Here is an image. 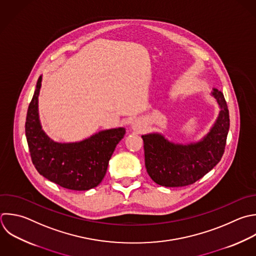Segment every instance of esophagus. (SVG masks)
Returning a JSON list of instances; mask_svg holds the SVG:
<instances>
[{"label": "esophagus", "instance_id": "1", "mask_svg": "<svg viewBox=\"0 0 256 256\" xmlns=\"http://www.w3.org/2000/svg\"><path fill=\"white\" fill-rule=\"evenodd\" d=\"M131 128H132L134 131H136V132L140 133V132L143 130V124H142V121H140L139 119L134 120V121L132 122Z\"/></svg>", "mask_w": 256, "mask_h": 256}]
</instances>
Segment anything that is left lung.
Here are the masks:
<instances>
[{
	"instance_id": "8db88e82",
	"label": "left lung",
	"mask_w": 256,
	"mask_h": 256,
	"mask_svg": "<svg viewBox=\"0 0 256 256\" xmlns=\"http://www.w3.org/2000/svg\"><path fill=\"white\" fill-rule=\"evenodd\" d=\"M219 115L202 140L190 144H175L159 133L142 135L145 166L151 179L165 187L193 184L221 160L229 131V112L221 91L213 89Z\"/></svg>"
}]
</instances>
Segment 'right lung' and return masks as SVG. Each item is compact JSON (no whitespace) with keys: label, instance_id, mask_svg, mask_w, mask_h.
Masks as SVG:
<instances>
[{"label":"right lung","instance_id":"right-lung-1","mask_svg":"<svg viewBox=\"0 0 256 256\" xmlns=\"http://www.w3.org/2000/svg\"><path fill=\"white\" fill-rule=\"evenodd\" d=\"M42 76L29 105L26 137L32 162L48 180L71 190H89L103 180L109 160L121 139L124 128L104 130L75 143H58L42 130L38 113V97Z\"/></svg>","mask_w":256,"mask_h":256}]
</instances>
